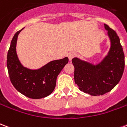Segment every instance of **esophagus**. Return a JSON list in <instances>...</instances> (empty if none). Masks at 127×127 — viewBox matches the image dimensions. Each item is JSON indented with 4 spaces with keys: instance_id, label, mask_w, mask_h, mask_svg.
Listing matches in <instances>:
<instances>
[{
    "instance_id": "1",
    "label": "esophagus",
    "mask_w": 127,
    "mask_h": 127,
    "mask_svg": "<svg viewBox=\"0 0 127 127\" xmlns=\"http://www.w3.org/2000/svg\"><path fill=\"white\" fill-rule=\"evenodd\" d=\"M77 55H76V54L75 52H70L69 54H68V58H69V59L70 61H71L72 59L74 58V57H75Z\"/></svg>"
}]
</instances>
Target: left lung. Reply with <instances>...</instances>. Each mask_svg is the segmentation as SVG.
<instances>
[{"label": "left lung", "mask_w": 127, "mask_h": 127, "mask_svg": "<svg viewBox=\"0 0 127 127\" xmlns=\"http://www.w3.org/2000/svg\"><path fill=\"white\" fill-rule=\"evenodd\" d=\"M105 29L111 41L108 54L94 65L79 58L72 59L74 80L79 89L93 96L103 95L111 91L120 82L125 69V54L116 32L107 24Z\"/></svg>", "instance_id": "obj_1"}]
</instances>
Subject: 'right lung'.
<instances>
[{
    "label": "right lung",
    "instance_id": "right-lung-1",
    "mask_svg": "<svg viewBox=\"0 0 127 127\" xmlns=\"http://www.w3.org/2000/svg\"><path fill=\"white\" fill-rule=\"evenodd\" d=\"M22 30L13 36L7 53V66L10 80L15 89L27 97L36 99L44 98L54 90L56 78L68 63L69 59L65 57L51 61L37 70L23 66L16 54L17 39Z\"/></svg>",
    "mask_w": 127,
    "mask_h": 127
}]
</instances>
